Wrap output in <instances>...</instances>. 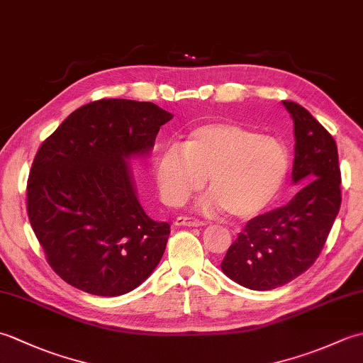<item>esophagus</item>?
Segmentation results:
<instances>
[{"mask_svg": "<svg viewBox=\"0 0 363 363\" xmlns=\"http://www.w3.org/2000/svg\"><path fill=\"white\" fill-rule=\"evenodd\" d=\"M174 225L176 226H195V228H198V226H204V221L198 220L195 217H182V215H181V217H176Z\"/></svg>", "mask_w": 363, "mask_h": 363, "instance_id": "34e87169", "label": "esophagus"}]
</instances>
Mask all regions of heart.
Wrapping results in <instances>:
<instances>
[{
    "mask_svg": "<svg viewBox=\"0 0 363 363\" xmlns=\"http://www.w3.org/2000/svg\"><path fill=\"white\" fill-rule=\"evenodd\" d=\"M291 165L279 137L230 121L204 123L189 130L181 146L160 150L154 162L159 194L168 206H181L209 177L212 195L204 209H226L250 220L279 199Z\"/></svg>",
    "mask_w": 363,
    "mask_h": 363,
    "instance_id": "obj_1",
    "label": "heart"
}]
</instances>
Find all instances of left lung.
<instances>
[{"label": "left lung", "mask_w": 363, "mask_h": 363, "mask_svg": "<svg viewBox=\"0 0 363 363\" xmlns=\"http://www.w3.org/2000/svg\"><path fill=\"white\" fill-rule=\"evenodd\" d=\"M293 118V182L304 187L291 201L251 218L229 246L221 269L251 290H273L293 281L318 259L342 204L334 137L311 112L284 101Z\"/></svg>", "instance_id": "8db88e82"}]
</instances>
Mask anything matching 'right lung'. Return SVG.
I'll return each instance as SVG.
<instances>
[{"label": "right lung", "instance_id": "obj_1", "mask_svg": "<svg viewBox=\"0 0 363 363\" xmlns=\"http://www.w3.org/2000/svg\"><path fill=\"white\" fill-rule=\"evenodd\" d=\"M172 118L152 103L99 99L68 115L38 148L28 217L46 262L73 287L125 295L164 256L169 225L142 209L126 159L148 154Z\"/></svg>", "mask_w": 363, "mask_h": 363}]
</instances>
